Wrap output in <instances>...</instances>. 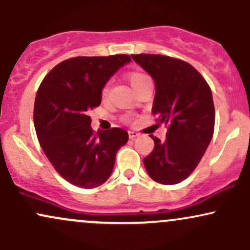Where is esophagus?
<instances>
[{
  "label": "esophagus",
  "instance_id": "obj_1",
  "mask_svg": "<svg viewBox=\"0 0 250 250\" xmlns=\"http://www.w3.org/2000/svg\"><path fill=\"white\" fill-rule=\"evenodd\" d=\"M128 134H129V139H130V140L136 139V137L139 136V133H136V131H133V130L128 131Z\"/></svg>",
  "mask_w": 250,
  "mask_h": 250
}]
</instances>
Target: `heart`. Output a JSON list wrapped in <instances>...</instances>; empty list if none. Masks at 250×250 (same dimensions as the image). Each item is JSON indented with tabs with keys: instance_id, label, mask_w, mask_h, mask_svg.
Segmentation results:
<instances>
[{
	"instance_id": "1",
	"label": "heart",
	"mask_w": 250,
	"mask_h": 250,
	"mask_svg": "<svg viewBox=\"0 0 250 250\" xmlns=\"http://www.w3.org/2000/svg\"><path fill=\"white\" fill-rule=\"evenodd\" d=\"M127 79L135 91H137L139 89H141L143 85L146 84V83L150 82V79H149L146 74L141 73V71H131V73H129L127 75ZM107 93H108V85H105L102 90V95L105 96L107 95Z\"/></svg>"
}]
</instances>
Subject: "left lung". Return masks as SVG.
Instances as JSON below:
<instances>
[{"mask_svg": "<svg viewBox=\"0 0 250 250\" xmlns=\"http://www.w3.org/2000/svg\"><path fill=\"white\" fill-rule=\"evenodd\" d=\"M153 77L151 113L168 125L167 137L154 140V149L143 163L149 176L162 185L182 182L195 170L211 141L215 125L213 95L193 65L174 57L131 55Z\"/></svg>", "mask_w": 250, "mask_h": 250, "instance_id": "8db88e82", "label": "left lung"}]
</instances>
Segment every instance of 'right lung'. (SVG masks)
I'll return each mask as SVG.
<instances>
[{
	"mask_svg": "<svg viewBox=\"0 0 250 250\" xmlns=\"http://www.w3.org/2000/svg\"><path fill=\"white\" fill-rule=\"evenodd\" d=\"M129 55L80 56L65 60L43 79L34 105L41 148L64 180L95 188L111 175L116 153L128 141L125 129L94 133L88 113L101 104L102 89Z\"/></svg>",
	"mask_w": 250,
	"mask_h": 250,
	"instance_id": "right-lung-1",
	"label": "right lung"
}]
</instances>
